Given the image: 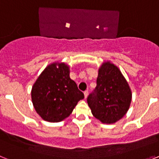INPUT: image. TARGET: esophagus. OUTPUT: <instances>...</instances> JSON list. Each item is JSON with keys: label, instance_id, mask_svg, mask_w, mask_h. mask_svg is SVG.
Masks as SVG:
<instances>
[{"label": "esophagus", "instance_id": "34e87169", "mask_svg": "<svg viewBox=\"0 0 159 159\" xmlns=\"http://www.w3.org/2000/svg\"><path fill=\"white\" fill-rule=\"evenodd\" d=\"M84 96H85V98H87V97H88V90H87V91H85V92H84Z\"/></svg>", "mask_w": 159, "mask_h": 159}]
</instances>
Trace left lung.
I'll use <instances>...</instances> for the list:
<instances>
[{
    "instance_id": "obj_1",
    "label": "left lung",
    "mask_w": 159,
    "mask_h": 159,
    "mask_svg": "<svg viewBox=\"0 0 159 159\" xmlns=\"http://www.w3.org/2000/svg\"><path fill=\"white\" fill-rule=\"evenodd\" d=\"M96 87L88 96L92 113L102 123H114L126 115L131 102V91L116 66L106 62L99 69Z\"/></svg>"
}]
</instances>
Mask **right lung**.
<instances>
[{
  "mask_svg": "<svg viewBox=\"0 0 159 159\" xmlns=\"http://www.w3.org/2000/svg\"><path fill=\"white\" fill-rule=\"evenodd\" d=\"M84 98V93L70 78L69 67L64 63L48 66L32 89L35 110L43 120L51 123L68 117L77 102Z\"/></svg>",
  "mask_w": 159,
  "mask_h": 159,
  "instance_id": "right-lung-1",
  "label": "right lung"
}]
</instances>
